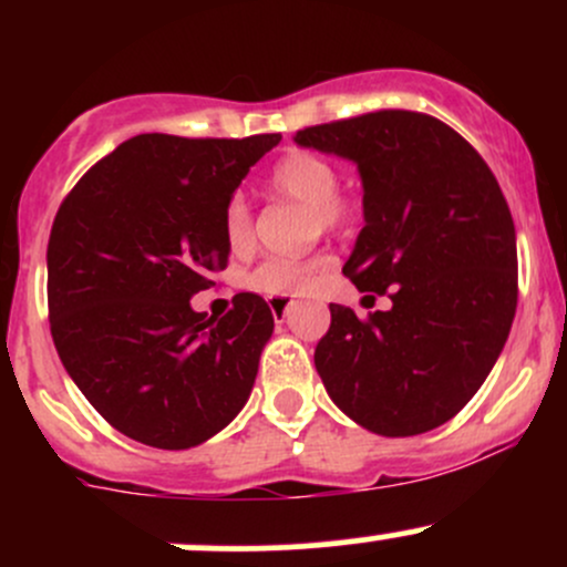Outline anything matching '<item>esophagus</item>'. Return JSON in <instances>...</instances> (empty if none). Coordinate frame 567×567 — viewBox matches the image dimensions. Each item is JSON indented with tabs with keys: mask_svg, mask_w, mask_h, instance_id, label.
Masks as SVG:
<instances>
[{
	"mask_svg": "<svg viewBox=\"0 0 567 567\" xmlns=\"http://www.w3.org/2000/svg\"><path fill=\"white\" fill-rule=\"evenodd\" d=\"M290 306H292V298H288V296L269 298V309H271V315H275V320H285V315H288Z\"/></svg>",
	"mask_w": 567,
	"mask_h": 567,
	"instance_id": "1",
	"label": "esophagus"
}]
</instances>
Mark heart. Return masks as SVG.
Wrapping results in <instances>:
<instances>
[{
	"label": "heart",
	"instance_id": "b5f03b06",
	"mask_svg": "<svg viewBox=\"0 0 567 567\" xmlns=\"http://www.w3.org/2000/svg\"><path fill=\"white\" fill-rule=\"evenodd\" d=\"M269 188L279 197L309 205L315 229L336 231L349 224L351 202L336 192L338 173L333 162L311 152H290L277 162L269 175ZM224 239L231 252H245L252 245V210L245 194H234L224 207ZM330 269L324 252L309 258H269L247 275V288L264 296L309 292L322 282Z\"/></svg>",
	"mask_w": 567,
	"mask_h": 567
}]
</instances>
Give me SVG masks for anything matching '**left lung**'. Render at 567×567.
Here are the masks:
<instances>
[{
	"label": "left lung",
	"mask_w": 567,
	"mask_h": 567,
	"mask_svg": "<svg viewBox=\"0 0 567 567\" xmlns=\"http://www.w3.org/2000/svg\"><path fill=\"white\" fill-rule=\"evenodd\" d=\"M292 141L357 165L365 226L343 275L392 298L368 320L330 303L317 373L368 432H432L483 386L517 309V237L498 181L453 127L419 112L362 114Z\"/></svg>",
	"instance_id": "left-lung-1"
}]
</instances>
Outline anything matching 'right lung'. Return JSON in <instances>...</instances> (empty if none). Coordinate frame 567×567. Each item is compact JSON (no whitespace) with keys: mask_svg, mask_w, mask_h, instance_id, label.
<instances>
[{"mask_svg":"<svg viewBox=\"0 0 567 567\" xmlns=\"http://www.w3.org/2000/svg\"><path fill=\"white\" fill-rule=\"evenodd\" d=\"M279 141L135 135L63 199L50 333L71 381L130 440L186 451L245 408L275 315L256 292L220 320L188 301L226 269V202Z\"/></svg>","mask_w":567,"mask_h":567,"instance_id":"right-lung-1","label":"right lung"}]
</instances>
